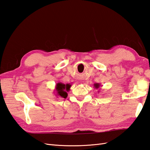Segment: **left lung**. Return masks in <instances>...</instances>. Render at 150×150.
<instances>
[{
	"mask_svg": "<svg viewBox=\"0 0 150 150\" xmlns=\"http://www.w3.org/2000/svg\"><path fill=\"white\" fill-rule=\"evenodd\" d=\"M101 84H99V83H95L94 84V87L96 88V89H98L99 87H100Z\"/></svg>",
	"mask_w": 150,
	"mask_h": 150,
	"instance_id": "8db88e82",
	"label": "left lung"
}]
</instances>
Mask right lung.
<instances>
[{
  "instance_id": "right-lung-1",
  "label": "right lung",
  "mask_w": 150,
  "mask_h": 150,
  "mask_svg": "<svg viewBox=\"0 0 150 150\" xmlns=\"http://www.w3.org/2000/svg\"><path fill=\"white\" fill-rule=\"evenodd\" d=\"M71 85L70 84H63L62 83H58L56 85V91L57 93V96L61 98H66L67 97V92L70 90Z\"/></svg>"
}]
</instances>
